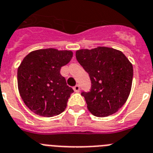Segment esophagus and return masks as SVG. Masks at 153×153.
<instances>
[{"mask_svg": "<svg viewBox=\"0 0 153 153\" xmlns=\"http://www.w3.org/2000/svg\"><path fill=\"white\" fill-rule=\"evenodd\" d=\"M73 88H74V91H75V92H78V91H80V86L78 85H76Z\"/></svg>", "mask_w": 153, "mask_h": 153, "instance_id": "34e87169", "label": "esophagus"}]
</instances>
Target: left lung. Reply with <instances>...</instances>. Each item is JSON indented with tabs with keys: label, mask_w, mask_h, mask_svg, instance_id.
<instances>
[{
	"label": "left lung",
	"mask_w": 153,
	"mask_h": 153,
	"mask_svg": "<svg viewBox=\"0 0 153 153\" xmlns=\"http://www.w3.org/2000/svg\"><path fill=\"white\" fill-rule=\"evenodd\" d=\"M76 59L89 75L91 87L82 91L88 109L97 117H106L123 107L132 88L133 68L122 51L111 48L81 49Z\"/></svg>",
	"instance_id": "left-lung-1"
}]
</instances>
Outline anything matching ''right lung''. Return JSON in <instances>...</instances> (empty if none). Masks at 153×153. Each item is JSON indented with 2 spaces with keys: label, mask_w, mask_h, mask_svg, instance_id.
<instances>
[{
  "label": "right lung",
  "mask_w": 153,
  "mask_h": 153,
  "mask_svg": "<svg viewBox=\"0 0 153 153\" xmlns=\"http://www.w3.org/2000/svg\"><path fill=\"white\" fill-rule=\"evenodd\" d=\"M71 51L54 48L31 51L18 69V85L21 99L33 112L44 117L65 111L74 90L67 85L61 68L71 61Z\"/></svg>",
  "instance_id": "1"
}]
</instances>
